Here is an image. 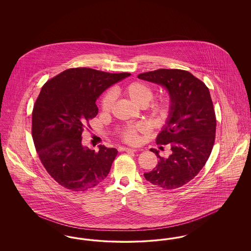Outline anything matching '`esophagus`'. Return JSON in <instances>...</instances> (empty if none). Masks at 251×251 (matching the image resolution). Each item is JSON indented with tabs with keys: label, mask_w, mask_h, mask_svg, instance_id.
<instances>
[{
	"label": "esophagus",
	"mask_w": 251,
	"mask_h": 251,
	"mask_svg": "<svg viewBox=\"0 0 251 251\" xmlns=\"http://www.w3.org/2000/svg\"><path fill=\"white\" fill-rule=\"evenodd\" d=\"M120 151H127V152H129V151H137V149H131V148L122 147V148H120Z\"/></svg>",
	"instance_id": "1"
}]
</instances>
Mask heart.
<instances>
[{"mask_svg":"<svg viewBox=\"0 0 251 251\" xmlns=\"http://www.w3.org/2000/svg\"><path fill=\"white\" fill-rule=\"evenodd\" d=\"M123 92L133 103L144 107L146 106L153 97V91L150 85L142 82H133L123 87ZM115 96L113 91H108L101 99V109L103 111H109L114 103ZM150 116L154 123L164 122L168 113V103L167 100H159L153 102L150 106ZM144 130L143 126L136 125L128 127L122 131V137L126 142L134 143L137 140L138 131Z\"/></svg>","mask_w":251,"mask_h":251,"instance_id":"b5f03b06","label":"heart"}]
</instances>
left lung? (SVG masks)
Segmentation results:
<instances>
[{"label":"left lung","mask_w":251,"mask_h":251,"mask_svg":"<svg viewBox=\"0 0 251 251\" xmlns=\"http://www.w3.org/2000/svg\"><path fill=\"white\" fill-rule=\"evenodd\" d=\"M138 78L165 87L170 100L156 143L170 144L172 153L164 158L151 149L158 164L144 177L165 190L179 188L198 175L213 150L216 120L210 91L192 73L177 69L141 73Z\"/></svg>","instance_id":"1"}]
</instances>
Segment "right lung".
Returning a JSON list of instances; mask_svg holds the SVG:
<instances>
[{"label":"right lung","mask_w":251,"mask_h":251,"mask_svg":"<svg viewBox=\"0 0 251 251\" xmlns=\"http://www.w3.org/2000/svg\"><path fill=\"white\" fill-rule=\"evenodd\" d=\"M130 75L75 68L42 86L33 110L32 135L41 163L62 186L86 191L107 177L118 151L104 146L99 152L89 150L82 144V132L99 112V97Z\"/></svg>","instance_id":"add662e5"}]
</instances>
